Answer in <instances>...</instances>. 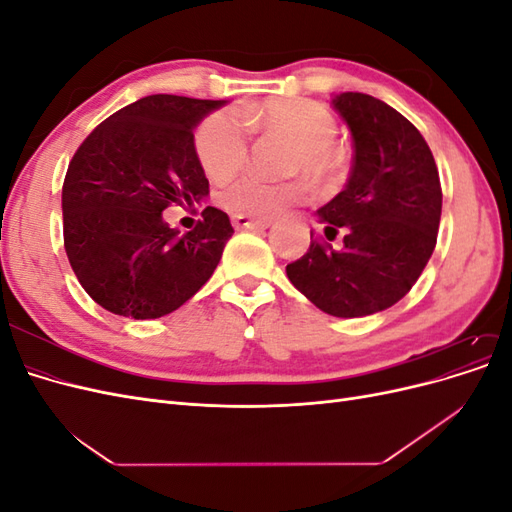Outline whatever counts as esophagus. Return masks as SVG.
Returning <instances> with one entry per match:
<instances>
[{"mask_svg":"<svg viewBox=\"0 0 512 512\" xmlns=\"http://www.w3.org/2000/svg\"><path fill=\"white\" fill-rule=\"evenodd\" d=\"M269 220H254L247 215H232V226L235 228H247V230H265L269 228Z\"/></svg>","mask_w":512,"mask_h":512,"instance_id":"1","label":"esophagus"}]
</instances>
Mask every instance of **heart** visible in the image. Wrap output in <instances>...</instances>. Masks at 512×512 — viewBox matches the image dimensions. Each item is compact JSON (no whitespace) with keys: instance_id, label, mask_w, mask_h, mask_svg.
Instances as JSON below:
<instances>
[{"instance_id":"obj_1","label":"heart","mask_w":512,"mask_h":512,"mask_svg":"<svg viewBox=\"0 0 512 512\" xmlns=\"http://www.w3.org/2000/svg\"><path fill=\"white\" fill-rule=\"evenodd\" d=\"M243 117L250 126L280 134L292 143L290 173H301L318 188H327L342 175L344 160L333 147L337 123L327 108L301 98H286L245 111ZM245 121L237 113L220 111L200 123L194 138L196 158L211 179L224 181L245 162ZM301 196L299 183H271L254 175H241L224 185L220 203L235 215L269 218Z\"/></svg>"}]
</instances>
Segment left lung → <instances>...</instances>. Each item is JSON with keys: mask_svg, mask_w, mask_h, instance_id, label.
Returning a JSON list of instances; mask_svg holds the SVG:
<instances>
[{"mask_svg": "<svg viewBox=\"0 0 512 512\" xmlns=\"http://www.w3.org/2000/svg\"><path fill=\"white\" fill-rule=\"evenodd\" d=\"M331 106L352 134L346 188L316 211L327 241L286 267L288 280L324 314L363 318L404 299L438 239L442 188L431 149L386 102L346 91ZM343 243L331 246L336 232Z\"/></svg>", "mask_w": 512, "mask_h": 512, "instance_id": "left-lung-1", "label": "left lung"}]
</instances>
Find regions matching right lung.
Instances as JSON below:
<instances>
[{"mask_svg":"<svg viewBox=\"0 0 512 512\" xmlns=\"http://www.w3.org/2000/svg\"><path fill=\"white\" fill-rule=\"evenodd\" d=\"M228 100L147 96L102 121L68 166L61 211L64 245L85 292L134 320L175 312L203 288L232 237L228 215L207 207L179 232L170 205L209 196L194 130Z\"/></svg>","mask_w":512,"mask_h":512,"instance_id":"right-lung-1","label":"right lung"}]
</instances>
